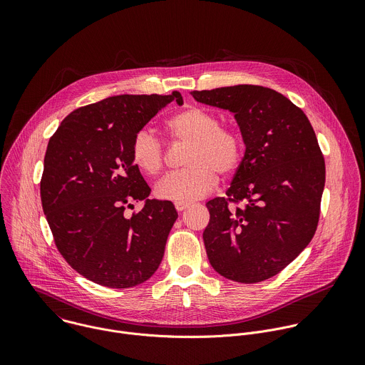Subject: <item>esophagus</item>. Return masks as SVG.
<instances>
[{
    "instance_id": "1",
    "label": "esophagus",
    "mask_w": 365,
    "mask_h": 365,
    "mask_svg": "<svg viewBox=\"0 0 365 365\" xmlns=\"http://www.w3.org/2000/svg\"><path fill=\"white\" fill-rule=\"evenodd\" d=\"M175 206H176L178 212H183L185 210H187V207L190 206V203H189V202H176Z\"/></svg>"
}]
</instances>
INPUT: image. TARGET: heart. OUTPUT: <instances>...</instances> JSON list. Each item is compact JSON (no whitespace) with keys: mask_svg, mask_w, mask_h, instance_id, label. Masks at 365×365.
<instances>
[{"mask_svg":"<svg viewBox=\"0 0 365 365\" xmlns=\"http://www.w3.org/2000/svg\"><path fill=\"white\" fill-rule=\"evenodd\" d=\"M220 118L200 107H189L166 123L173 141L189 143L183 163L186 169L170 173L155 185L160 199L186 202L203 197L224 176L237 170L242 155V141L237 131L220 127ZM131 160L147 176L159 175L165 165L162 141L148 130L138 131L131 143Z\"/></svg>","mask_w":365,"mask_h":365,"instance_id":"obj_1","label":"heart"}]
</instances>
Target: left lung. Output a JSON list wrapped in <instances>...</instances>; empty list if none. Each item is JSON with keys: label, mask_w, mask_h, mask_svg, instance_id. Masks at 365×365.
Here are the masks:
<instances>
[{"label": "left lung", "mask_w": 365, "mask_h": 365, "mask_svg": "<svg viewBox=\"0 0 365 365\" xmlns=\"http://www.w3.org/2000/svg\"><path fill=\"white\" fill-rule=\"evenodd\" d=\"M190 93L232 113L245 144L227 197L206 203L207 258L230 280H267L315 235L325 186L317 134L304 113L270 88L237 85Z\"/></svg>", "instance_id": "1"}]
</instances>
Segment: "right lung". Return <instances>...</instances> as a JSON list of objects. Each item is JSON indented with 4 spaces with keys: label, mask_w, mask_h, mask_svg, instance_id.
<instances>
[{
    "label": "right lung",
    "mask_w": 365,
    "mask_h": 365,
    "mask_svg": "<svg viewBox=\"0 0 365 365\" xmlns=\"http://www.w3.org/2000/svg\"><path fill=\"white\" fill-rule=\"evenodd\" d=\"M173 101L183 103L178 91L110 96L71 113L48 140L43 212L69 266L96 284L134 287L162 263L178 212L170 200L148 199L131 143ZM133 200L145 206L128 219L125 207Z\"/></svg>",
    "instance_id": "add662e5"
}]
</instances>
